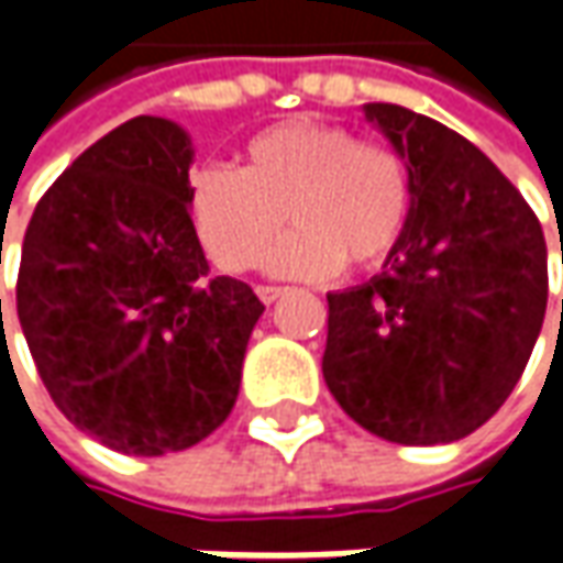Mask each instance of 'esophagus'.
<instances>
[{"label": "esophagus", "instance_id": "1", "mask_svg": "<svg viewBox=\"0 0 563 563\" xmlns=\"http://www.w3.org/2000/svg\"><path fill=\"white\" fill-rule=\"evenodd\" d=\"M282 294H285V288H272V285H260V288H256V297H260L263 303H275Z\"/></svg>", "mask_w": 563, "mask_h": 563}]
</instances>
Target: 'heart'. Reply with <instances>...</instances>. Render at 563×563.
Segmentation results:
<instances>
[{"instance_id":"1","label":"heart","mask_w":563,"mask_h":563,"mask_svg":"<svg viewBox=\"0 0 563 563\" xmlns=\"http://www.w3.org/2000/svg\"><path fill=\"white\" fill-rule=\"evenodd\" d=\"M187 206L203 247L222 269L256 266L288 212L297 228L272 250L269 272L329 278L344 263L376 269L400 247L413 181L395 146L357 141L341 124L300 119L250 137L238 172L197 168Z\"/></svg>"}]
</instances>
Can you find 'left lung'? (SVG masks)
<instances>
[{"instance_id":"obj_1","label":"left lung","mask_w":563,"mask_h":563,"mask_svg":"<svg viewBox=\"0 0 563 563\" xmlns=\"http://www.w3.org/2000/svg\"><path fill=\"white\" fill-rule=\"evenodd\" d=\"M363 115L410 165L413 209L382 272L329 294L322 376L385 442H457L527 369L549 303L545 234L457 131L391 102H366Z\"/></svg>"}]
</instances>
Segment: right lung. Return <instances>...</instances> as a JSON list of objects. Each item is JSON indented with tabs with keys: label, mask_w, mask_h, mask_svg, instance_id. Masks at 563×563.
<instances>
[{
	"label": "right lung",
	"mask_w": 563,
	"mask_h": 563,
	"mask_svg": "<svg viewBox=\"0 0 563 563\" xmlns=\"http://www.w3.org/2000/svg\"><path fill=\"white\" fill-rule=\"evenodd\" d=\"M190 165L181 124L124 121L43 194L21 247L18 319L36 373L80 432L121 454L216 432L266 310L250 285L209 275Z\"/></svg>",
	"instance_id": "1"
}]
</instances>
